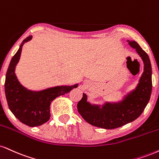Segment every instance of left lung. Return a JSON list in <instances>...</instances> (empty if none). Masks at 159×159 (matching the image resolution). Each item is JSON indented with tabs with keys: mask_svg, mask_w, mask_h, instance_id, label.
I'll return each mask as SVG.
<instances>
[{
	"mask_svg": "<svg viewBox=\"0 0 159 159\" xmlns=\"http://www.w3.org/2000/svg\"><path fill=\"white\" fill-rule=\"evenodd\" d=\"M128 43L141 57L144 72L138 84L116 102L106 101L104 104H91L87 95L78 103L79 113L87 123L103 129H112L135 121L141 116L150 101L152 93V66L148 55L135 41L127 40Z\"/></svg>",
	"mask_w": 159,
	"mask_h": 159,
	"instance_id": "left-lung-1",
	"label": "left lung"
}]
</instances>
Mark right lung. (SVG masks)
Wrapping results in <instances>:
<instances>
[{"instance_id": "1", "label": "right lung", "mask_w": 159, "mask_h": 159, "mask_svg": "<svg viewBox=\"0 0 159 159\" xmlns=\"http://www.w3.org/2000/svg\"><path fill=\"white\" fill-rule=\"evenodd\" d=\"M32 38V35L25 38L12 57L6 75L4 87L9 108L13 115L29 127H37L50 118L49 107L52 101L78 87V84L56 86L38 91L29 89L23 86L15 74V67L20 60L23 46Z\"/></svg>"}]
</instances>
